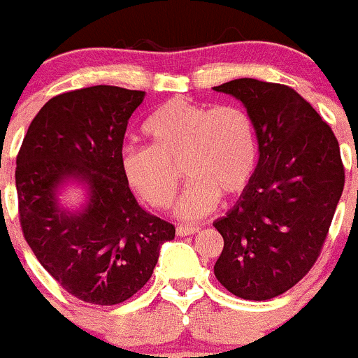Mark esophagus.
I'll list each match as a JSON object with an SVG mask.
<instances>
[{"instance_id":"34e87169","label":"esophagus","mask_w":358,"mask_h":358,"mask_svg":"<svg viewBox=\"0 0 358 358\" xmlns=\"http://www.w3.org/2000/svg\"><path fill=\"white\" fill-rule=\"evenodd\" d=\"M200 231L198 226H187V224H180L178 226V235L179 236H187V235H193V233Z\"/></svg>"}]
</instances>
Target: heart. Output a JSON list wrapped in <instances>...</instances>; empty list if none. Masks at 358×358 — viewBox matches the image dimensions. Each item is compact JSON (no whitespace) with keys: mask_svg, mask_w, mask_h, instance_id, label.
I'll use <instances>...</instances> for the list:
<instances>
[{"mask_svg":"<svg viewBox=\"0 0 358 358\" xmlns=\"http://www.w3.org/2000/svg\"><path fill=\"white\" fill-rule=\"evenodd\" d=\"M150 148H127L123 174L144 201L155 208L172 203L180 171L191 180L178 205L184 219H196L219 196L242 193L257 160L256 129L242 108L176 97L158 106L144 122Z\"/></svg>","mask_w":358,"mask_h":358,"instance_id":"b5f03b06","label":"heart"}]
</instances>
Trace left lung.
Instances as JSON below:
<instances>
[{
	"label": "left lung",
	"mask_w": 358,
	"mask_h": 358,
	"mask_svg": "<svg viewBox=\"0 0 358 358\" xmlns=\"http://www.w3.org/2000/svg\"><path fill=\"white\" fill-rule=\"evenodd\" d=\"M242 101L259 162L235 207L214 222L224 247L215 278L242 299L284 294L311 270L345 186L331 127L287 85L240 78L214 87Z\"/></svg>",
	"instance_id": "obj_1"
}]
</instances>
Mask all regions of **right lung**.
<instances>
[{
  "label": "right lung",
  "instance_id": "1",
  "mask_svg": "<svg viewBox=\"0 0 358 358\" xmlns=\"http://www.w3.org/2000/svg\"><path fill=\"white\" fill-rule=\"evenodd\" d=\"M144 92L95 85L52 97L27 129L15 186L24 238L64 291L111 306L132 298L174 240L171 222L137 203L123 174V137ZM87 184L89 203L73 215L57 201L64 180Z\"/></svg>",
  "mask_w": 358,
  "mask_h": 358
}]
</instances>
